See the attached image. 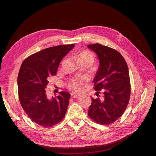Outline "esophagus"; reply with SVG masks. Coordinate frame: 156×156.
<instances>
[{
    "label": "esophagus",
    "instance_id": "34e87169",
    "mask_svg": "<svg viewBox=\"0 0 156 156\" xmlns=\"http://www.w3.org/2000/svg\"><path fill=\"white\" fill-rule=\"evenodd\" d=\"M79 96V95H78V94H71V97H72L73 99H76Z\"/></svg>",
    "mask_w": 156,
    "mask_h": 156
}]
</instances>
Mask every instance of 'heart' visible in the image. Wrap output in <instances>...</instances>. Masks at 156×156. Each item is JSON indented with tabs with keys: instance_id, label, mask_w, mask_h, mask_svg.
<instances>
[{
	"instance_id": "heart-1",
	"label": "heart",
	"mask_w": 156,
	"mask_h": 156,
	"mask_svg": "<svg viewBox=\"0 0 156 156\" xmlns=\"http://www.w3.org/2000/svg\"><path fill=\"white\" fill-rule=\"evenodd\" d=\"M78 61L82 60H94V56L91 52L88 51H83L80 53L77 56ZM84 84V80H71L68 83V87L71 90L75 92H81L83 90V85Z\"/></svg>"
}]
</instances>
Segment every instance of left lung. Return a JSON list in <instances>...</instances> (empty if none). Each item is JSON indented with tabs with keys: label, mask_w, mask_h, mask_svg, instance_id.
Listing matches in <instances>:
<instances>
[{
	"label": "left lung",
	"mask_w": 156,
	"mask_h": 156,
	"mask_svg": "<svg viewBox=\"0 0 156 156\" xmlns=\"http://www.w3.org/2000/svg\"><path fill=\"white\" fill-rule=\"evenodd\" d=\"M87 47L100 60L94 88L98 94L103 93L102 100L92 98L88 115L98 124L108 125L119 119L128 105L131 94L128 67L123 56L114 49L100 44Z\"/></svg>",
	"instance_id": "obj_1"
}]
</instances>
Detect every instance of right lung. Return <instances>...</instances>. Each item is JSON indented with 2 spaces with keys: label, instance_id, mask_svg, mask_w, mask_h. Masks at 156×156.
I'll return each mask as SVG.
<instances>
[{
  "label": "right lung",
  "instance_id": "right-lung-1",
  "mask_svg": "<svg viewBox=\"0 0 156 156\" xmlns=\"http://www.w3.org/2000/svg\"><path fill=\"white\" fill-rule=\"evenodd\" d=\"M74 44L51 47L28 56L19 72V99L30 119L44 127L54 126L66 113L70 94L60 92L49 98L45 89L49 78L56 74L60 61L74 48Z\"/></svg>",
  "mask_w": 156,
  "mask_h": 156
}]
</instances>
